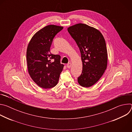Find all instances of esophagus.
<instances>
[{"instance_id": "34e87169", "label": "esophagus", "mask_w": 132, "mask_h": 132, "mask_svg": "<svg viewBox=\"0 0 132 132\" xmlns=\"http://www.w3.org/2000/svg\"><path fill=\"white\" fill-rule=\"evenodd\" d=\"M71 64L70 63H68L67 64V68H69L71 67Z\"/></svg>"}]
</instances>
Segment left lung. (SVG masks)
Masks as SVG:
<instances>
[{
	"label": "left lung",
	"mask_w": 132,
	"mask_h": 132,
	"mask_svg": "<svg viewBox=\"0 0 132 132\" xmlns=\"http://www.w3.org/2000/svg\"><path fill=\"white\" fill-rule=\"evenodd\" d=\"M81 53L82 71L78 78L79 84L90 87L102 77L106 69L108 53L102 33L95 28L78 23L68 28Z\"/></svg>",
	"instance_id": "1"
}]
</instances>
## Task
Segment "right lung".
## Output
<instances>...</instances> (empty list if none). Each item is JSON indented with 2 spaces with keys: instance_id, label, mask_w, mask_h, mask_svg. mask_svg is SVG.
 Here are the masks:
<instances>
[{
  "instance_id": "obj_1",
  "label": "right lung",
  "mask_w": 132,
  "mask_h": 132,
  "mask_svg": "<svg viewBox=\"0 0 132 132\" xmlns=\"http://www.w3.org/2000/svg\"><path fill=\"white\" fill-rule=\"evenodd\" d=\"M63 27L48 25L37 31L32 37L27 47L28 72L32 80L39 87L48 89L57 84L64 65L61 56L50 52L55 36Z\"/></svg>"
}]
</instances>
